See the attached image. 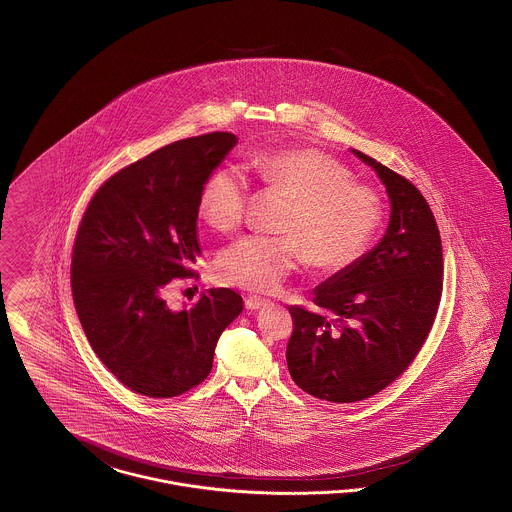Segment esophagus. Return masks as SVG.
I'll use <instances>...</instances> for the list:
<instances>
[{"label":"esophagus","instance_id":"1","mask_svg":"<svg viewBox=\"0 0 512 512\" xmlns=\"http://www.w3.org/2000/svg\"><path fill=\"white\" fill-rule=\"evenodd\" d=\"M268 300L266 298H260V296H246L244 298V306L246 310H260L262 306H266Z\"/></svg>","mask_w":512,"mask_h":512}]
</instances>
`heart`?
Masks as SVG:
<instances>
[{
	"mask_svg": "<svg viewBox=\"0 0 512 512\" xmlns=\"http://www.w3.org/2000/svg\"><path fill=\"white\" fill-rule=\"evenodd\" d=\"M252 169L269 189L295 198L281 231L285 237L250 235L217 256L225 285L271 293L306 260L322 271L356 264L376 237L383 206L376 192L352 183L349 169L314 148H281L252 158ZM248 187L237 169L221 167L204 181L198 214L219 233L243 223Z\"/></svg>",
	"mask_w": 512,
	"mask_h": 512,
	"instance_id": "heart-1",
	"label": "heart"
}]
</instances>
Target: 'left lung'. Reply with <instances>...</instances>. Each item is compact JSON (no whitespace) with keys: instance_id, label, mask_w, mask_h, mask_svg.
Returning <instances> with one entry per match:
<instances>
[{"instance_id":"obj_1","label":"left lung","mask_w":512,"mask_h":512,"mask_svg":"<svg viewBox=\"0 0 512 512\" xmlns=\"http://www.w3.org/2000/svg\"><path fill=\"white\" fill-rule=\"evenodd\" d=\"M389 196L385 235L356 264L314 289L322 312L291 306L287 366L296 385L329 403L385 389L422 349L443 289L441 237L422 192L352 148Z\"/></svg>"}]
</instances>
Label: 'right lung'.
Returning a JSON list of instances; mask_svg holds the SVG:
<instances>
[{
  "label": "right lung",
  "mask_w": 512,
  "mask_h": 512,
  "mask_svg": "<svg viewBox=\"0 0 512 512\" xmlns=\"http://www.w3.org/2000/svg\"><path fill=\"white\" fill-rule=\"evenodd\" d=\"M231 133L163 146L108 179L77 231L71 287L90 347L138 395L167 399L202 383L217 339L243 312L231 289H210L171 310L163 287L192 275L204 181L237 146Z\"/></svg>",
  "instance_id": "1"
}]
</instances>
